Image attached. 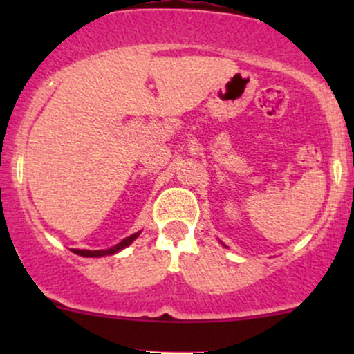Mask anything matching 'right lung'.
Instances as JSON below:
<instances>
[{
    "label": "right lung",
    "instance_id": "obj_1",
    "mask_svg": "<svg viewBox=\"0 0 354 354\" xmlns=\"http://www.w3.org/2000/svg\"><path fill=\"white\" fill-rule=\"evenodd\" d=\"M138 236H140V233L131 234V236L124 238L123 241L118 243V245H115V246L108 248V250H93V251L91 250H71V251H73V253L80 254V256H86V258H100V256H108V254L118 253V251H121V250H123V248L131 245V243L135 241Z\"/></svg>",
    "mask_w": 354,
    "mask_h": 354
}]
</instances>
